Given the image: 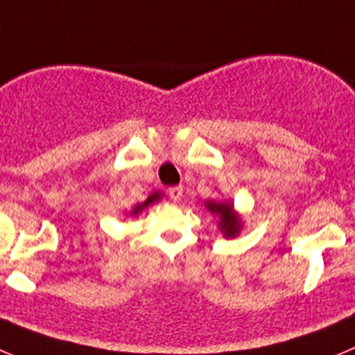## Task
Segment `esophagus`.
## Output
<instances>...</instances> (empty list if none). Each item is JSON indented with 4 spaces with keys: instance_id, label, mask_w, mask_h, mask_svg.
<instances>
[{
    "instance_id": "1",
    "label": "esophagus",
    "mask_w": 355,
    "mask_h": 355,
    "mask_svg": "<svg viewBox=\"0 0 355 355\" xmlns=\"http://www.w3.org/2000/svg\"><path fill=\"white\" fill-rule=\"evenodd\" d=\"M182 193H184V189H182V185H177V187H171L170 191H168V194H170V198L173 201H178L182 198Z\"/></svg>"
}]
</instances>
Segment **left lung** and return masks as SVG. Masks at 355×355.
<instances>
[{
  "label": "left lung",
  "instance_id": "obj_1",
  "mask_svg": "<svg viewBox=\"0 0 355 355\" xmlns=\"http://www.w3.org/2000/svg\"><path fill=\"white\" fill-rule=\"evenodd\" d=\"M207 207L210 208L211 214H217L218 217H220L218 226H220V231H223L226 236H234V234L238 233V230H240V220H238V217L234 215L233 205L214 203V201H210V203H207Z\"/></svg>",
  "mask_w": 355,
  "mask_h": 355
}]
</instances>
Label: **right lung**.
<instances>
[{
	"mask_svg": "<svg viewBox=\"0 0 355 355\" xmlns=\"http://www.w3.org/2000/svg\"><path fill=\"white\" fill-rule=\"evenodd\" d=\"M157 200H159V193L152 194V196L147 198V201H145V203H141V205H138V207H135V210H132V214H138V211H141L145 207H148V205L154 203V201H157Z\"/></svg>",
	"mask_w": 355,
	"mask_h": 355,
	"instance_id": "right-lung-1",
	"label": "right lung"
}]
</instances>
